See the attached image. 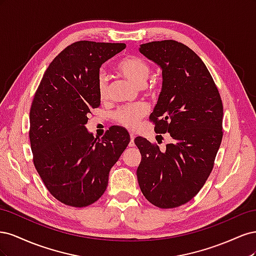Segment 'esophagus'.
I'll use <instances>...</instances> for the list:
<instances>
[{"instance_id":"obj_1","label":"esophagus","mask_w":256,"mask_h":256,"mask_svg":"<svg viewBox=\"0 0 256 256\" xmlns=\"http://www.w3.org/2000/svg\"><path fill=\"white\" fill-rule=\"evenodd\" d=\"M134 138H136V136L134 134H130V142H129L130 147L134 146Z\"/></svg>"}]
</instances>
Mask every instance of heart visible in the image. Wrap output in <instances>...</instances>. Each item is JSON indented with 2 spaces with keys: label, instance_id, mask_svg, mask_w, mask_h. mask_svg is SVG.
<instances>
[{
  "label": "heart",
  "instance_id": "obj_1",
  "mask_svg": "<svg viewBox=\"0 0 256 256\" xmlns=\"http://www.w3.org/2000/svg\"><path fill=\"white\" fill-rule=\"evenodd\" d=\"M116 69L120 76L132 82L138 88H143L152 74L150 65L146 60L136 56L122 60L116 66ZM97 90L100 99L106 100L109 95V83L104 74L98 76ZM147 112H148V106L145 104L124 106L114 113V120L124 127L134 129Z\"/></svg>",
  "mask_w": 256,
  "mask_h": 256
}]
</instances>
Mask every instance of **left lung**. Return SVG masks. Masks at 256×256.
Here are the masks:
<instances>
[{
	"label": "left lung",
	"instance_id": "left-lung-1",
	"mask_svg": "<svg viewBox=\"0 0 256 256\" xmlns=\"http://www.w3.org/2000/svg\"><path fill=\"white\" fill-rule=\"evenodd\" d=\"M140 52L162 69V90L150 114L157 134H170L164 150L138 136V186L159 208L184 205L202 189L214 164L223 131L218 88L198 54L175 40L141 44Z\"/></svg>",
	"mask_w": 256,
	"mask_h": 256
}]
</instances>
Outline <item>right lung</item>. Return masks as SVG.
Listing matches in <instances>:
<instances>
[{
	"label": "right lung",
	"mask_w": 256,
	"mask_h": 256,
	"mask_svg": "<svg viewBox=\"0 0 256 256\" xmlns=\"http://www.w3.org/2000/svg\"><path fill=\"white\" fill-rule=\"evenodd\" d=\"M125 48V44H72L51 62L34 95L28 131L34 166L46 188L65 205L95 203L130 142L122 127H111L98 140L85 128L92 109L100 106L99 68Z\"/></svg>",
	"instance_id": "right-lung-1"
}]
</instances>
